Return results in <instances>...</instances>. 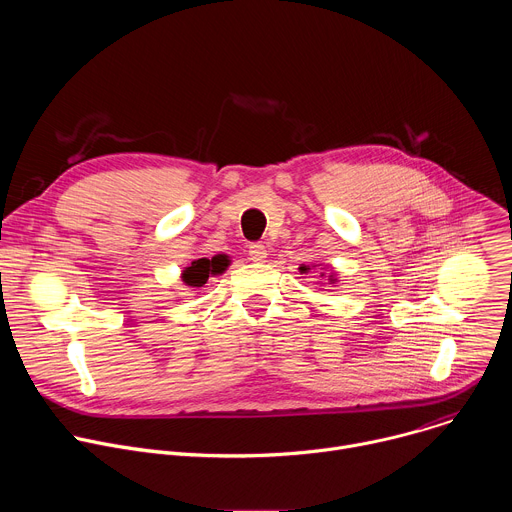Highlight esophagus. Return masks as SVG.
<instances>
[{"label":"esophagus","instance_id":"esophagus-1","mask_svg":"<svg viewBox=\"0 0 512 512\" xmlns=\"http://www.w3.org/2000/svg\"><path fill=\"white\" fill-rule=\"evenodd\" d=\"M249 259H251V261H257V263L265 261V259H267V249H265L263 245H259V243L249 245Z\"/></svg>","mask_w":512,"mask_h":512}]
</instances>
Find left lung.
<instances>
[{"label":"left lung","mask_w":512,"mask_h":512,"mask_svg":"<svg viewBox=\"0 0 512 512\" xmlns=\"http://www.w3.org/2000/svg\"><path fill=\"white\" fill-rule=\"evenodd\" d=\"M314 267H316V265H314ZM300 271H302V273H308V271H310V267L302 265V267H300ZM320 277H324V273H320ZM328 281H330V283H336V273H330V275H328Z\"/></svg>","instance_id":"8db88e82"}]
</instances>
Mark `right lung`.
I'll return each instance as SVG.
<instances>
[{"mask_svg":"<svg viewBox=\"0 0 512 512\" xmlns=\"http://www.w3.org/2000/svg\"><path fill=\"white\" fill-rule=\"evenodd\" d=\"M227 255H214L212 259H194L182 273V281L190 287H202L210 275H221L229 267Z\"/></svg>","mask_w":512,"mask_h":512,"instance_id":"right-lung-1","label":"right lung"}]
</instances>
